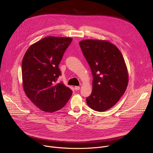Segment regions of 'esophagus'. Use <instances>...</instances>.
<instances>
[{
	"instance_id": "esophagus-1",
	"label": "esophagus",
	"mask_w": 153,
	"mask_h": 153,
	"mask_svg": "<svg viewBox=\"0 0 153 153\" xmlns=\"http://www.w3.org/2000/svg\"><path fill=\"white\" fill-rule=\"evenodd\" d=\"M74 89H75V90H76V91L79 90L80 89V87L79 86H74Z\"/></svg>"
}]
</instances>
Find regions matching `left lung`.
<instances>
[{
	"label": "left lung",
	"instance_id": "1",
	"mask_svg": "<svg viewBox=\"0 0 153 153\" xmlns=\"http://www.w3.org/2000/svg\"><path fill=\"white\" fill-rule=\"evenodd\" d=\"M79 45L93 76L87 105L96 111H106L116 105L127 88L128 72L123 55L107 40L85 39Z\"/></svg>",
	"mask_w": 153,
	"mask_h": 153
}]
</instances>
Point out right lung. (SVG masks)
Masks as SVG:
<instances>
[{
  "label": "right lung",
  "instance_id": "1",
  "mask_svg": "<svg viewBox=\"0 0 153 153\" xmlns=\"http://www.w3.org/2000/svg\"><path fill=\"white\" fill-rule=\"evenodd\" d=\"M73 39L47 36L32 44L22 62L24 90L40 110L54 113L62 108L73 91L62 83H56L61 74L59 65Z\"/></svg>",
  "mask_w": 153,
  "mask_h": 153
}]
</instances>
